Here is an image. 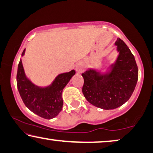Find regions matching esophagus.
Instances as JSON below:
<instances>
[{
    "instance_id": "34e87169",
    "label": "esophagus",
    "mask_w": 153,
    "mask_h": 153,
    "mask_svg": "<svg viewBox=\"0 0 153 153\" xmlns=\"http://www.w3.org/2000/svg\"><path fill=\"white\" fill-rule=\"evenodd\" d=\"M75 68H76V71H78V72H80V71L82 70V66H80V65H78Z\"/></svg>"
}]
</instances>
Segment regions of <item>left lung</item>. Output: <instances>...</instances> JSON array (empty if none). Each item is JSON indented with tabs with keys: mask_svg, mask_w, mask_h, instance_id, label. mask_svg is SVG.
Returning a JSON list of instances; mask_svg holds the SVG:
<instances>
[{
	"mask_svg": "<svg viewBox=\"0 0 153 153\" xmlns=\"http://www.w3.org/2000/svg\"><path fill=\"white\" fill-rule=\"evenodd\" d=\"M115 45L119 54L105 72L89 68L82 73L85 99L104 110L117 108L127 102L138 78L137 65L129 48L120 38H117Z\"/></svg>",
	"mask_w": 153,
	"mask_h": 153,
	"instance_id": "8db88e82",
	"label": "left lung"
}]
</instances>
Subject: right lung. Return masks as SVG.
<instances>
[{"instance_id":"obj_1","label":"right lung","mask_w":153,"mask_h":153,"mask_svg":"<svg viewBox=\"0 0 153 153\" xmlns=\"http://www.w3.org/2000/svg\"><path fill=\"white\" fill-rule=\"evenodd\" d=\"M24 54L25 49L22 56ZM75 74L74 70L61 73L49 86L38 87L26 77L20 59L17 74V89L24 103L30 111L45 119L50 120L57 116L62 110L63 89Z\"/></svg>"}]
</instances>
